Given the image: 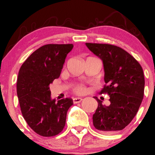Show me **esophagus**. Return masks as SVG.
Wrapping results in <instances>:
<instances>
[{
	"mask_svg": "<svg viewBox=\"0 0 155 155\" xmlns=\"http://www.w3.org/2000/svg\"><path fill=\"white\" fill-rule=\"evenodd\" d=\"M82 101V98L81 97H75V98L73 99V102H74V104H79V103L81 102V101Z\"/></svg>",
	"mask_w": 155,
	"mask_h": 155,
	"instance_id": "1",
	"label": "esophagus"
}]
</instances>
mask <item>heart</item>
<instances>
[{
	"instance_id": "b5f03b06",
	"label": "heart",
	"mask_w": 155,
	"mask_h": 155,
	"mask_svg": "<svg viewBox=\"0 0 155 155\" xmlns=\"http://www.w3.org/2000/svg\"><path fill=\"white\" fill-rule=\"evenodd\" d=\"M74 92L78 95H82L86 92V88L82 84H77L74 87Z\"/></svg>"
}]
</instances>
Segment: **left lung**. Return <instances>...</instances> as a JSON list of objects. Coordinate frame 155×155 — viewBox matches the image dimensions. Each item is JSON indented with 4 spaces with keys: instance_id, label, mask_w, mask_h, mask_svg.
Listing matches in <instances>:
<instances>
[{
    "instance_id": "obj_1",
    "label": "left lung",
    "mask_w": 155,
    "mask_h": 155,
    "mask_svg": "<svg viewBox=\"0 0 155 155\" xmlns=\"http://www.w3.org/2000/svg\"><path fill=\"white\" fill-rule=\"evenodd\" d=\"M86 46L102 60L106 84L100 94L107 93L110 97L109 106L94 97L98 103L92 117L94 127L104 133L122 130L136 116L143 101V69L132 55L117 46L95 43Z\"/></svg>"
}]
</instances>
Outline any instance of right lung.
<instances>
[{
	"label": "right lung",
	"mask_w": 155,
	"mask_h": 155,
	"mask_svg": "<svg viewBox=\"0 0 155 155\" xmlns=\"http://www.w3.org/2000/svg\"><path fill=\"white\" fill-rule=\"evenodd\" d=\"M73 47L71 44H46L32 53L19 69L17 92L21 111L30 127L41 136L59 134L74 104L71 98L52 100L49 90Z\"/></svg>",
	"instance_id": "right-lung-1"
}]
</instances>
